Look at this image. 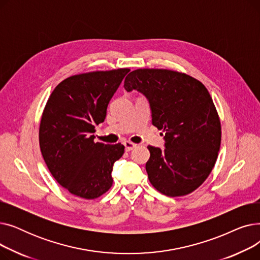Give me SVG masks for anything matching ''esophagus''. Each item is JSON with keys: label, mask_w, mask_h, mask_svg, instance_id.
<instances>
[{"label": "esophagus", "mask_w": 260, "mask_h": 260, "mask_svg": "<svg viewBox=\"0 0 260 260\" xmlns=\"http://www.w3.org/2000/svg\"><path fill=\"white\" fill-rule=\"evenodd\" d=\"M123 144H124V146H125V151L126 152L132 151L133 148H135L136 146H137V144L134 143V142H131V141H124V142H123Z\"/></svg>", "instance_id": "34e87169"}]
</instances>
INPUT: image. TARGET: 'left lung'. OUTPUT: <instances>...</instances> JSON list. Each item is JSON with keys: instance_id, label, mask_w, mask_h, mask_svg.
<instances>
[{"instance_id": "obj_1", "label": "left lung", "mask_w": 260, "mask_h": 260, "mask_svg": "<svg viewBox=\"0 0 260 260\" xmlns=\"http://www.w3.org/2000/svg\"><path fill=\"white\" fill-rule=\"evenodd\" d=\"M126 91L142 92L153 125L166 133V148L148 145V180L170 197L194 192L211 174L220 149L221 124L207 87L189 75L160 68L129 73Z\"/></svg>"}]
</instances>
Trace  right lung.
<instances>
[{
	"instance_id": "1",
	"label": "right lung",
	"mask_w": 260,
	"mask_h": 260,
	"mask_svg": "<svg viewBox=\"0 0 260 260\" xmlns=\"http://www.w3.org/2000/svg\"><path fill=\"white\" fill-rule=\"evenodd\" d=\"M129 71L68 77L46 102L39 128L41 153L53 178L75 196L94 199L113 185V166L124 145L94 142L92 133L104 122L107 105Z\"/></svg>"
}]
</instances>
